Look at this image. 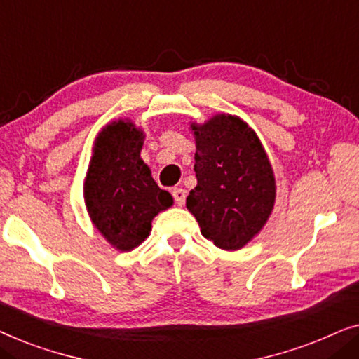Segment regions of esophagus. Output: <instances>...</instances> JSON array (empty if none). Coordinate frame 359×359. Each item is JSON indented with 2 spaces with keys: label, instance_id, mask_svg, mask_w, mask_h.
I'll return each mask as SVG.
<instances>
[{
  "label": "esophagus",
  "instance_id": "obj_1",
  "mask_svg": "<svg viewBox=\"0 0 359 359\" xmlns=\"http://www.w3.org/2000/svg\"><path fill=\"white\" fill-rule=\"evenodd\" d=\"M171 194H173L176 204H178V205H184V201H186V191H184V189L175 188L173 191H171Z\"/></svg>",
  "mask_w": 359,
  "mask_h": 359
}]
</instances>
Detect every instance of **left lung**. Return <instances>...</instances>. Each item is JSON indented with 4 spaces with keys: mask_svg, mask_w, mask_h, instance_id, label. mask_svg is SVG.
<instances>
[{
    "mask_svg": "<svg viewBox=\"0 0 359 359\" xmlns=\"http://www.w3.org/2000/svg\"><path fill=\"white\" fill-rule=\"evenodd\" d=\"M196 135L198 186L186 208L201 233L222 250H238L257 235L274 205V175L258 137L238 117L219 114Z\"/></svg>",
    "mask_w": 359,
    "mask_h": 359,
    "instance_id": "8db88e82",
    "label": "left lung"
}]
</instances>
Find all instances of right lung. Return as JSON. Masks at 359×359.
Listing matches in <instances>:
<instances>
[{"label": "right lung", "instance_id": "right-lung-1", "mask_svg": "<svg viewBox=\"0 0 359 359\" xmlns=\"http://www.w3.org/2000/svg\"><path fill=\"white\" fill-rule=\"evenodd\" d=\"M144 132L124 121L112 122L95 145L85 181L88 212L107 242L129 252L149 237L151 219L173 198L158 188L140 158Z\"/></svg>", "mask_w": 359, "mask_h": 359}]
</instances>
